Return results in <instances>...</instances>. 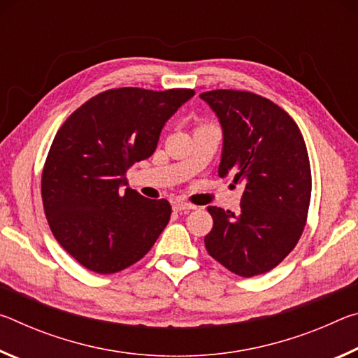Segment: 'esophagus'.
<instances>
[{"label": "esophagus", "mask_w": 358, "mask_h": 358, "mask_svg": "<svg viewBox=\"0 0 358 358\" xmlns=\"http://www.w3.org/2000/svg\"><path fill=\"white\" fill-rule=\"evenodd\" d=\"M194 208H196V207H194V205L187 203V202H183V201L173 202V210H177V211H189V210H194Z\"/></svg>", "instance_id": "esophagus-1"}]
</instances>
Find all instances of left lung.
<instances>
[{
    "label": "left lung",
    "mask_w": 358,
    "mask_h": 358,
    "mask_svg": "<svg viewBox=\"0 0 358 358\" xmlns=\"http://www.w3.org/2000/svg\"><path fill=\"white\" fill-rule=\"evenodd\" d=\"M201 98L222 126L220 177L243 183L240 213L208 207L213 229L205 235L211 257L232 273H266L294 250L306 226L311 167L303 136L280 106L238 90Z\"/></svg>",
    "instance_id": "8db88e82"
}]
</instances>
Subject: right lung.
I'll use <instances>...</instances> for the list:
<instances>
[{
	"mask_svg": "<svg viewBox=\"0 0 358 358\" xmlns=\"http://www.w3.org/2000/svg\"><path fill=\"white\" fill-rule=\"evenodd\" d=\"M196 94L173 88H113L93 96L58 129L41 194L53 237L85 268L112 275L147 254L171 220L166 199L151 201L124 173L155 153L166 121Z\"/></svg>",
	"mask_w": 358,
	"mask_h": 358,
	"instance_id": "1",
	"label": "right lung"
}]
</instances>
